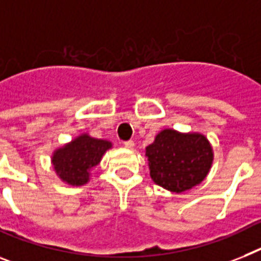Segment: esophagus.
Here are the masks:
<instances>
[{
  "mask_svg": "<svg viewBox=\"0 0 261 261\" xmlns=\"http://www.w3.org/2000/svg\"><path fill=\"white\" fill-rule=\"evenodd\" d=\"M123 146L126 148H128V150H131V148H134V142H133V141H126L123 143Z\"/></svg>",
  "mask_w": 261,
  "mask_h": 261,
  "instance_id": "34e87169",
  "label": "esophagus"
}]
</instances>
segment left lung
I'll use <instances>...</instances> for the list:
<instances>
[{
  "instance_id": "8db88e82",
  "label": "left lung",
  "mask_w": 261,
  "mask_h": 261,
  "mask_svg": "<svg viewBox=\"0 0 261 261\" xmlns=\"http://www.w3.org/2000/svg\"><path fill=\"white\" fill-rule=\"evenodd\" d=\"M151 179L175 194L199 186L214 163V150L200 133L164 128L146 147Z\"/></svg>"
}]
</instances>
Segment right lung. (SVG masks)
Segmentation results:
<instances>
[{
  "label": "right lung",
  "mask_w": 261,
  "mask_h": 261,
  "mask_svg": "<svg viewBox=\"0 0 261 261\" xmlns=\"http://www.w3.org/2000/svg\"><path fill=\"white\" fill-rule=\"evenodd\" d=\"M110 148H113L110 141L93 138L83 133L53 151L51 166L61 180L78 187L89 183L91 170L99 164Z\"/></svg>",
  "instance_id": "obj_1"
}]
</instances>
